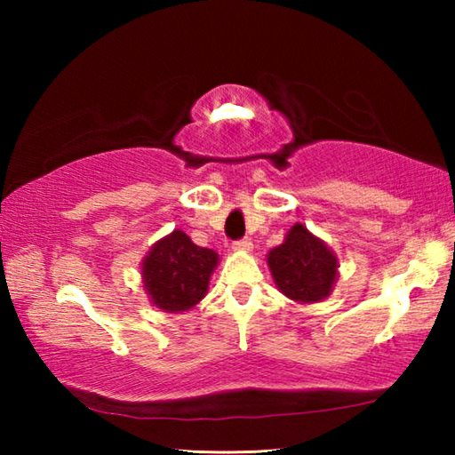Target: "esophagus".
<instances>
[{"label": "esophagus", "instance_id": "obj_1", "mask_svg": "<svg viewBox=\"0 0 455 455\" xmlns=\"http://www.w3.org/2000/svg\"><path fill=\"white\" fill-rule=\"evenodd\" d=\"M233 249L238 251V252H251V249H252L251 238H241V241H236V243L233 244Z\"/></svg>", "mask_w": 455, "mask_h": 455}]
</instances>
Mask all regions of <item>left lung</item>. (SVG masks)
Here are the masks:
<instances>
[{"label":"left lung","instance_id":"obj_1","mask_svg":"<svg viewBox=\"0 0 455 455\" xmlns=\"http://www.w3.org/2000/svg\"><path fill=\"white\" fill-rule=\"evenodd\" d=\"M267 265L276 289L301 305L327 299L339 276L335 252L301 222H295L284 235V241L268 251Z\"/></svg>","mask_w":455,"mask_h":455}]
</instances>
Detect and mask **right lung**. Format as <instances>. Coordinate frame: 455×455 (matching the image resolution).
<instances>
[{
	"mask_svg": "<svg viewBox=\"0 0 455 455\" xmlns=\"http://www.w3.org/2000/svg\"><path fill=\"white\" fill-rule=\"evenodd\" d=\"M219 255L174 228L150 246L140 265L142 287L150 303L164 313H182L203 301Z\"/></svg>",
	"mask_w": 455,
	"mask_h": 455,
	"instance_id": "1",
	"label": "right lung"
}]
</instances>
